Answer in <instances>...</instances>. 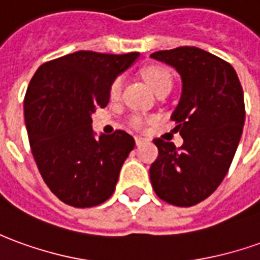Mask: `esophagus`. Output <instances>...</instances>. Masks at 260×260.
Instances as JSON below:
<instances>
[{"label":"esophagus","instance_id":"obj_1","mask_svg":"<svg viewBox=\"0 0 260 260\" xmlns=\"http://www.w3.org/2000/svg\"><path fill=\"white\" fill-rule=\"evenodd\" d=\"M135 143H136V146H142V145H146V143H149V141L148 139H145V138H141V136H136Z\"/></svg>","mask_w":260,"mask_h":260}]
</instances>
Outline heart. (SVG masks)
<instances>
[{
	"label": "heart",
	"mask_w": 260,
	"mask_h": 260,
	"mask_svg": "<svg viewBox=\"0 0 260 260\" xmlns=\"http://www.w3.org/2000/svg\"><path fill=\"white\" fill-rule=\"evenodd\" d=\"M143 77L155 92L160 91L161 88H172V77L168 70L163 67L149 66L148 69H145ZM122 83H124V79L121 76H118L117 79L112 81L111 87H110V97L112 100H117L119 97L121 90H122ZM146 122H148V119L143 118L142 115H132L129 118V125L135 129L143 128Z\"/></svg>",
	"instance_id": "heart-1"
}]
</instances>
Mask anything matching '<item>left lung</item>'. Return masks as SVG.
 <instances>
[{
	"label": "left lung",
	"instance_id": "obj_1",
	"mask_svg": "<svg viewBox=\"0 0 260 260\" xmlns=\"http://www.w3.org/2000/svg\"><path fill=\"white\" fill-rule=\"evenodd\" d=\"M180 74L183 88L172 114L183 145L153 139L159 155L149 169L157 197L191 207L210 197L224 180L245 122L244 91L228 61L203 49L181 46L150 54Z\"/></svg>",
	"mask_w": 260,
	"mask_h": 260
}]
</instances>
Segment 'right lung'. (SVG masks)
Masks as SVG:
<instances>
[{"instance_id":"1","label":"right lung","mask_w":260,"mask_h":260,"mask_svg":"<svg viewBox=\"0 0 260 260\" xmlns=\"http://www.w3.org/2000/svg\"><path fill=\"white\" fill-rule=\"evenodd\" d=\"M138 56L80 50L43 63L29 83L23 114L32 155L64 204L95 207L115 190L135 139L121 129L95 139L91 114L107 107L112 81Z\"/></svg>"}]
</instances>
